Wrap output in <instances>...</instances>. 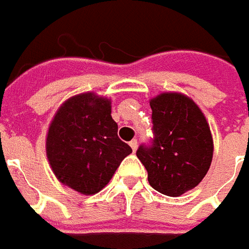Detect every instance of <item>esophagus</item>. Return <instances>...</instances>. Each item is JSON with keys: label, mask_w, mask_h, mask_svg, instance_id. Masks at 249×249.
Listing matches in <instances>:
<instances>
[{"label": "esophagus", "mask_w": 249, "mask_h": 249, "mask_svg": "<svg viewBox=\"0 0 249 249\" xmlns=\"http://www.w3.org/2000/svg\"><path fill=\"white\" fill-rule=\"evenodd\" d=\"M130 146H131L133 151H137V147H138V141H137V139H133V141L130 142Z\"/></svg>", "instance_id": "obj_1"}]
</instances>
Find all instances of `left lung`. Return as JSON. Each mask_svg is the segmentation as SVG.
<instances>
[{"label": "left lung", "instance_id": "8db88e82", "mask_svg": "<svg viewBox=\"0 0 249 249\" xmlns=\"http://www.w3.org/2000/svg\"><path fill=\"white\" fill-rule=\"evenodd\" d=\"M154 141L137 157L149 184L162 195L178 197L195 189L211 167L213 138L209 123L195 100L181 92H162L150 99Z\"/></svg>", "mask_w": 249, "mask_h": 249}]
</instances>
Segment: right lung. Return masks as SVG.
Segmentation results:
<instances>
[{
  "instance_id": "add662e5",
  "label": "right lung",
  "mask_w": 249,
  "mask_h": 249,
  "mask_svg": "<svg viewBox=\"0 0 249 249\" xmlns=\"http://www.w3.org/2000/svg\"><path fill=\"white\" fill-rule=\"evenodd\" d=\"M45 149L56 178L86 196L103 189L123 158L133 153L118 138L111 99L95 92L77 93L60 106L49 124Z\"/></svg>"
}]
</instances>
